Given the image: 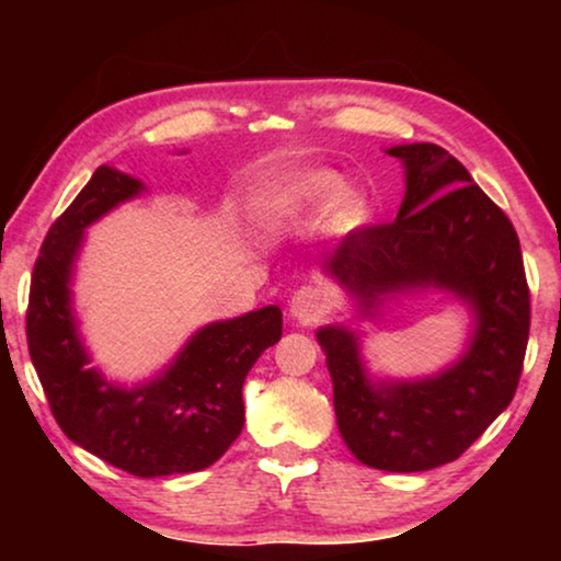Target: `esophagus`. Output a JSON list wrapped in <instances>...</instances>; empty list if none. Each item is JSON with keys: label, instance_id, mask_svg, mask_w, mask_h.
<instances>
[{"label": "esophagus", "instance_id": "34e87169", "mask_svg": "<svg viewBox=\"0 0 561 561\" xmlns=\"http://www.w3.org/2000/svg\"><path fill=\"white\" fill-rule=\"evenodd\" d=\"M327 288L319 286V283H306V286L298 288L294 298H290V317L304 321V324H311V321H317L321 313L327 311Z\"/></svg>", "mask_w": 561, "mask_h": 561}]
</instances>
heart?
Segmentation results:
<instances>
[{"label":"heart","mask_w":561,"mask_h":561,"mask_svg":"<svg viewBox=\"0 0 561 561\" xmlns=\"http://www.w3.org/2000/svg\"><path fill=\"white\" fill-rule=\"evenodd\" d=\"M327 201L330 204L324 211V221L334 232H347L365 219V196L359 191L340 188V175L324 171V168H311V171L294 173L280 181L265 198V214L273 221L309 217Z\"/></svg>","instance_id":"b5f03b06"}]
</instances>
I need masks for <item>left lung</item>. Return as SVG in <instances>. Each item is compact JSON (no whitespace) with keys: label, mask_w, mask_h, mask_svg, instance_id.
<instances>
[{"label":"left lung","mask_w":561,"mask_h":561,"mask_svg":"<svg viewBox=\"0 0 561 561\" xmlns=\"http://www.w3.org/2000/svg\"><path fill=\"white\" fill-rule=\"evenodd\" d=\"M405 198L386 225L357 227L324 267L370 311L405 288H447L474 311L467 355L416 382L365 378L355 334L324 327L317 340L334 382L342 439L359 462L424 472L455 462L516 396L531 327V296L518 234L467 168L432 142L396 145Z\"/></svg>","instance_id":"obj_1"}]
</instances>
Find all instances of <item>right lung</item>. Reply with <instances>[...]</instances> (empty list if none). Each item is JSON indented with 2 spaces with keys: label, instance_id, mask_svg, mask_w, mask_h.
I'll use <instances>...</instances> for the list:
<instances>
[{
  "label": "right lung",
  "instance_id": "obj_1",
  "mask_svg": "<svg viewBox=\"0 0 561 561\" xmlns=\"http://www.w3.org/2000/svg\"><path fill=\"white\" fill-rule=\"evenodd\" d=\"M140 191L137 179L99 165L53 221L30 280L25 332L53 419L68 439L135 478H163L204 470L240 436L244 378L280 340L283 313L265 306L204 327L148 386L127 390L106 382L89 367L68 283L83 229Z\"/></svg>",
  "mask_w": 561,
  "mask_h": 561
}]
</instances>
